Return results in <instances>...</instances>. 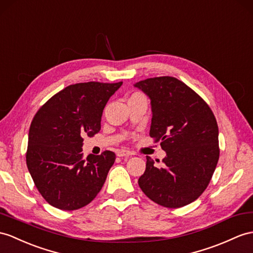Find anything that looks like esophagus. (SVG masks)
<instances>
[{
	"label": "esophagus",
	"mask_w": 253,
	"mask_h": 253,
	"mask_svg": "<svg viewBox=\"0 0 253 253\" xmlns=\"http://www.w3.org/2000/svg\"><path fill=\"white\" fill-rule=\"evenodd\" d=\"M117 156L120 158H127V157L132 156V152L128 150H126V149H119L118 151H117Z\"/></svg>",
	"instance_id": "1"
}]
</instances>
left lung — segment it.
I'll list each match as a JSON object with an SVG mask.
<instances>
[{"label":"left lung","mask_w":253,"mask_h":253,"mask_svg":"<svg viewBox=\"0 0 253 253\" xmlns=\"http://www.w3.org/2000/svg\"><path fill=\"white\" fill-rule=\"evenodd\" d=\"M134 87L150 98L149 135L166 152L160 166L147 157L139 187L159 205L186 206L204 192L217 166V121L206 102L177 78H148Z\"/></svg>","instance_id":"left-lung-1"}]
</instances>
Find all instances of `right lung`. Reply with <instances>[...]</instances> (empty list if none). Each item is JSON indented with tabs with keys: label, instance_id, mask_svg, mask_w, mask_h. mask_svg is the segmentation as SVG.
<instances>
[{
	"label": "right lung",
	"instance_id": "right-lung-1",
	"mask_svg": "<svg viewBox=\"0 0 253 253\" xmlns=\"http://www.w3.org/2000/svg\"><path fill=\"white\" fill-rule=\"evenodd\" d=\"M122 83L71 84L42 105L29 131L27 165L36 188L51 206L75 211L93 200L116 156L83 158L84 136L101 130L104 107Z\"/></svg>",
	"mask_w": 253,
	"mask_h": 253
}]
</instances>
